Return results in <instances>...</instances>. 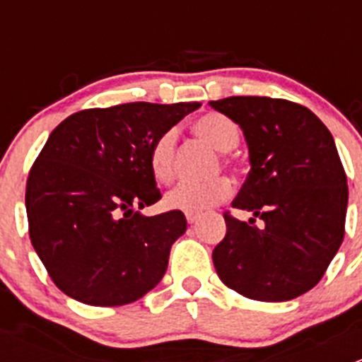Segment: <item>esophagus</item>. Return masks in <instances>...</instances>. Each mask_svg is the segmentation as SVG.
<instances>
[{
    "instance_id": "obj_1",
    "label": "esophagus",
    "mask_w": 362,
    "mask_h": 362,
    "mask_svg": "<svg viewBox=\"0 0 362 362\" xmlns=\"http://www.w3.org/2000/svg\"><path fill=\"white\" fill-rule=\"evenodd\" d=\"M185 218H187L189 224H194V222L199 218V214H185Z\"/></svg>"
}]
</instances>
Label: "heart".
<instances>
[{
	"mask_svg": "<svg viewBox=\"0 0 362 362\" xmlns=\"http://www.w3.org/2000/svg\"><path fill=\"white\" fill-rule=\"evenodd\" d=\"M194 131L217 151L229 152L240 144V131L235 122L221 113H206L194 122ZM175 147L177 129L170 127L160 133L148 152V168L156 180L170 184L175 175ZM231 196V182L226 177H215L206 182H182L171 189L164 202L166 206L185 214H199Z\"/></svg>",
	"mask_w": 362,
	"mask_h": 362,
	"instance_id": "1",
	"label": "heart"
}]
</instances>
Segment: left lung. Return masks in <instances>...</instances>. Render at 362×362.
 <instances>
[{
  "instance_id": "8db88e82",
  "label": "left lung",
  "mask_w": 362,
  "mask_h": 362,
  "mask_svg": "<svg viewBox=\"0 0 362 362\" xmlns=\"http://www.w3.org/2000/svg\"><path fill=\"white\" fill-rule=\"evenodd\" d=\"M210 107L242 127L250 171L233 206L262 218L224 214L214 249L217 275L257 301H289L319 284L345 235L349 187L333 134L306 107L262 96H231Z\"/></svg>"
}]
</instances>
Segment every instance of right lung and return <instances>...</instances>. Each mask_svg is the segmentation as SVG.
<instances>
[{
  "instance_id": "obj_1",
  "label": "right lung",
  "mask_w": 362,
  "mask_h": 362,
  "mask_svg": "<svg viewBox=\"0 0 362 362\" xmlns=\"http://www.w3.org/2000/svg\"><path fill=\"white\" fill-rule=\"evenodd\" d=\"M199 103L89 108L50 133L25 184L29 238L52 282L93 306L145 296L187 229L180 210L145 217L160 199L148 152Z\"/></svg>"
}]
</instances>
